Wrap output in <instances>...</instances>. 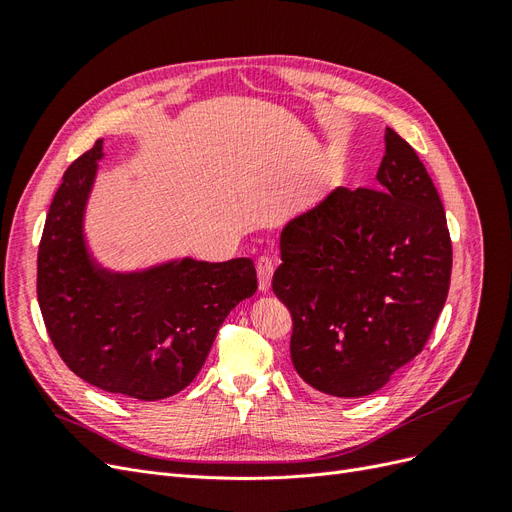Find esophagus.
Returning <instances> with one entry per match:
<instances>
[{"label":"esophagus","mask_w":512,"mask_h":512,"mask_svg":"<svg viewBox=\"0 0 512 512\" xmlns=\"http://www.w3.org/2000/svg\"><path fill=\"white\" fill-rule=\"evenodd\" d=\"M256 271H258V288L262 292H269L271 280H273V271H275V262L269 256H262L256 262Z\"/></svg>","instance_id":"1"}]
</instances>
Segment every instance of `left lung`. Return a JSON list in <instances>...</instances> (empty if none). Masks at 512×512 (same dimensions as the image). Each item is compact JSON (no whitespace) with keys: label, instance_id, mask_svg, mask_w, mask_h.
<instances>
[{"label":"left lung","instance_id":"obj_1","mask_svg":"<svg viewBox=\"0 0 512 512\" xmlns=\"http://www.w3.org/2000/svg\"><path fill=\"white\" fill-rule=\"evenodd\" d=\"M378 190L337 188L282 230L273 292L292 316L297 374L365 397L423 350L451 286L440 194L416 151L386 128Z\"/></svg>","mask_w":512,"mask_h":512}]
</instances>
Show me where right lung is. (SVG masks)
Here are the masks:
<instances>
[{
	"label": "right lung",
	"instance_id": "right-lung-1",
	"mask_svg": "<svg viewBox=\"0 0 512 512\" xmlns=\"http://www.w3.org/2000/svg\"><path fill=\"white\" fill-rule=\"evenodd\" d=\"M102 138L72 162L46 215L38 303L64 363L106 393L158 401L188 386L222 322L258 288L250 258L170 260L143 271L104 269L85 241V207Z\"/></svg>",
	"mask_w": 512,
	"mask_h": 512
}]
</instances>
